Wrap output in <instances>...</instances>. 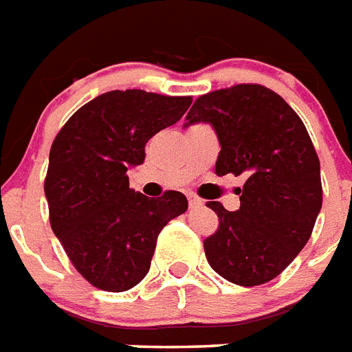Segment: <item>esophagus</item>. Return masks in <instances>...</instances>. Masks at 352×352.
Here are the masks:
<instances>
[{
	"mask_svg": "<svg viewBox=\"0 0 352 352\" xmlns=\"http://www.w3.org/2000/svg\"><path fill=\"white\" fill-rule=\"evenodd\" d=\"M188 201H190V208H201V206H204V202L197 195H193V193H188Z\"/></svg>",
	"mask_w": 352,
	"mask_h": 352,
	"instance_id": "esophagus-1",
	"label": "esophagus"
}]
</instances>
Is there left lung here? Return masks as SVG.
Masks as SVG:
<instances>
[{
  "instance_id": "8db88e82",
  "label": "left lung",
  "mask_w": 352,
  "mask_h": 352,
  "mask_svg": "<svg viewBox=\"0 0 352 352\" xmlns=\"http://www.w3.org/2000/svg\"><path fill=\"white\" fill-rule=\"evenodd\" d=\"M213 126L221 153L215 173L244 175L241 208L208 202L219 230L204 241L210 265L236 285L278 276L307 244L322 210L320 161L296 111L262 85H236L201 96L186 126Z\"/></svg>"
}]
</instances>
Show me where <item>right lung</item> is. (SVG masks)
<instances>
[{"label":"right lung","instance_id":"right-lung-1","mask_svg":"<svg viewBox=\"0 0 352 352\" xmlns=\"http://www.w3.org/2000/svg\"><path fill=\"white\" fill-rule=\"evenodd\" d=\"M190 104L191 97L111 90L79 108L54 139L45 179L50 226L97 289L139 284L161 230L188 210L181 191L148 199L131 190L128 170L144 162L146 142Z\"/></svg>","mask_w":352,"mask_h":352}]
</instances>
